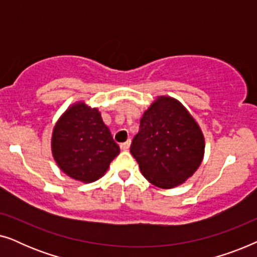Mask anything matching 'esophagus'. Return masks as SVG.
Listing matches in <instances>:
<instances>
[{
    "instance_id": "34e87169",
    "label": "esophagus",
    "mask_w": 257,
    "mask_h": 257,
    "mask_svg": "<svg viewBox=\"0 0 257 257\" xmlns=\"http://www.w3.org/2000/svg\"><path fill=\"white\" fill-rule=\"evenodd\" d=\"M130 146H131V140H127V142L120 144V150L121 151H128Z\"/></svg>"
}]
</instances>
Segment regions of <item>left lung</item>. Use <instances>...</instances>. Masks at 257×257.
Listing matches in <instances>:
<instances>
[{
    "instance_id": "1",
    "label": "left lung",
    "mask_w": 257,
    "mask_h": 257,
    "mask_svg": "<svg viewBox=\"0 0 257 257\" xmlns=\"http://www.w3.org/2000/svg\"><path fill=\"white\" fill-rule=\"evenodd\" d=\"M205 137L187 108L170 96H158L140 119L131 153L146 180L174 188L195 173L205 156Z\"/></svg>"
}]
</instances>
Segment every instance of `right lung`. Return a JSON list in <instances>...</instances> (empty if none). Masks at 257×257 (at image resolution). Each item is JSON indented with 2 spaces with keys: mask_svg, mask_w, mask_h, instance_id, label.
<instances>
[{
  "mask_svg": "<svg viewBox=\"0 0 257 257\" xmlns=\"http://www.w3.org/2000/svg\"><path fill=\"white\" fill-rule=\"evenodd\" d=\"M119 152L100 112L84 100L70 105L52 128L51 153L56 164L84 184L103 177Z\"/></svg>",
  "mask_w": 257,
  "mask_h": 257,
  "instance_id": "obj_1",
  "label": "right lung"
}]
</instances>
